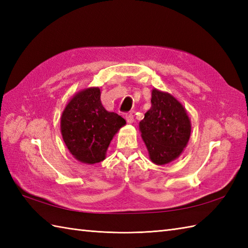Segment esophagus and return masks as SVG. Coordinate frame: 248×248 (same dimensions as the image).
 Here are the masks:
<instances>
[{"instance_id":"esophagus-1","label":"esophagus","mask_w":248,"mask_h":248,"mask_svg":"<svg viewBox=\"0 0 248 248\" xmlns=\"http://www.w3.org/2000/svg\"><path fill=\"white\" fill-rule=\"evenodd\" d=\"M125 120L128 121V124H133L134 123V117H133L132 113L125 114Z\"/></svg>"}]
</instances>
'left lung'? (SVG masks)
<instances>
[{
	"mask_svg": "<svg viewBox=\"0 0 248 248\" xmlns=\"http://www.w3.org/2000/svg\"><path fill=\"white\" fill-rule=\"evenodd\" d=\"M191 129L183 105L170 93L152 89L151 108L140 123L150 160L156 165L176 160L188 143Z\"/></svg>",
	"mask_w": 248,
	"mask_h": 248,
	"instance_id": "obj_1",
	"label": "left lung"
}]
</instances>
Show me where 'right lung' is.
I'll list each match as a JSON object with an SVG mask.
<instances>
[{
  "label": "right lung",
  "mask_w": 248,
  "mask_h": 248,
  "mask_svg": "<svg viewBox=\"0 0 248 248\" xmlns=\"http://www.w3.org/2000/svg\"><path fill=\"white\" fill-rule=\"evenodd\" d=\"M99 87L78 92L64 109L61 132L75 159L94 164L105 159L110 140L125 120L118 114L108 112L101 103Z\"/></svg>",
  "instance_id": "obj_1"
}]
</instances>
